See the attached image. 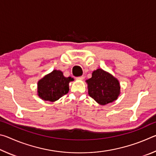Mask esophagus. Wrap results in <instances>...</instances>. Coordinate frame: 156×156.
Listing matches in <instances>:
<instances>
[{
  "label": "esophagus",
  "mask_w": 156,
  "mask_h": 156,
  "mask_svg": "<svg viewBox=\"0 0 156 156\" xmlns=\"http://www.w3.org/2000/svg\"><path fill=\"white\" fill-rule=\"evenodd\" d=\"M78 78L80 79V80H84V76H80V77H78Z\"/></svg>",
  "instance_id": "esophagus-1"
}]
</instances>
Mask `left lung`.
Wrapping results in <instances>:
<instances>
[{
	"mask_svg": "<svg viewBox=\"0 0 156 156\" xmlns=\"http://www.w3.org/2000/svg\"><path fill=\"white\" fill-rule=\"evenodd\" d=\"M86 83L89 96L100 105L113 102L120 94V84L118 79L102 69L94 71L91 78Z\"/></svg>",
	"mask_w": 156,
	"mask_h": 156,
	"instance_id": "1",
	"label": "left lung"
}]
</instances>
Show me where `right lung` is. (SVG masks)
<instances>
[{"mask_svg":"<svg viewBox=\"0 0 156 156\" xmlns=\"http://www.w3.org/2000/svg\"><path fill=\"white\" fill-rule=\"evenodd\" d=\"M72 77L66 78L60 70H54L39 80L37 84V94L44 101L55 102L69 91Z\"/></svg>","mask_w":156,"mask_h":156,"instance_id":"1","label":"right lung"}]
</instances>
